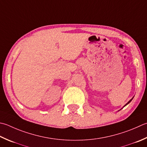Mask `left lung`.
Segmentation results:
<instances>
[{
	"label": "left lung",
	"mask_w": 147,
	"mask_h": 147,
	"mask_svg": "<svg viewBox=\"0 0 147 147\" xmlns=\"http://www.w3.org/2000/svg\"><path fill=\"white\" fill-rule=\"evenodd\" d=\"M133 99V98H132V99H131V100H129V102H127V104H126V105H125V106H126V105H128V104H129V102H131V100H132V99ZM124 106H123V107H124Z\"/></svg>",
	"instance_id": "1"
}]
</instances>
